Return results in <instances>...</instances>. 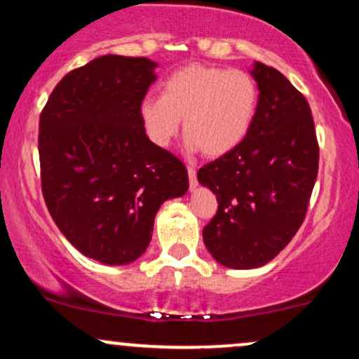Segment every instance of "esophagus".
<instances>
[{"instance_id":"obj_1","label":"esophagus","mask_w":359,"mask_h":359,"mask_svg":"<svg viewBox=\"0 0 359 359\" xmlns=\"http://www.w3.org/2000/svg\"><path fill=\"white\" fill-rule=\"evenodd\" d=\"M187 174H189V184H191V189L197 187V174H196V168L189 167L187 168Z\"/></svg>"}]
</instances>
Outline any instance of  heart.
Masks as SVG:
<instances>
[{"mask_svg":"<svg viewBox=\"0 0 359 359\" xmlns=\"http://www.w3.org/2000/svg\"><path fill=\"white\" fill-rule=\"evenodd\" d=\"M258 109V88L243 71L185 65L163 81L160 97H145L140 119L156 147L170 145L184 119L189 148L222 156L248 135Z\"/></svg>","mask_w":359,"mask_h":359,"instance_id":"b5f03b06","label":"heart"}]
</instances>
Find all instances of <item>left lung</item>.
I'll return each instance as SVG.
<instances>
[{"label":"left lung","mask_w":359,"mask_h":359,"mask_svg":"<svg viewBox=\"0 0 359 359\" xmlns=\"http://www.w3.org/2000/svg\"><path fill=\"white\" fill-rule=\"evenodd\" d=\"M258 109L245 140L197 172L216 194L217 212L203 229L221 265H266L290 243L306 217L319 168L309 102L277 69L255 62Z\"/></svg>","instance_id":"8db88e82"}]
</instances>
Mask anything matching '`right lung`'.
Listing matches in <instances>:
<instances>
[{"label": "right lung", "instance_id": "1", "mask_svg": "<svg viewBox=\"0 0 359 359\" xmlns=\"http://www.w3.org/2000/svg\"><path fill=\"white\" fill-rule=\"evenodd\" d=\"M155 67L145 57H97L65 74L40 114L48 212L72 246L104 265L142 257L160 205L189 189L187 168L140 119Z\"/></svg>", "mask_w": 359, "mask_h": 359}]
</instances>
